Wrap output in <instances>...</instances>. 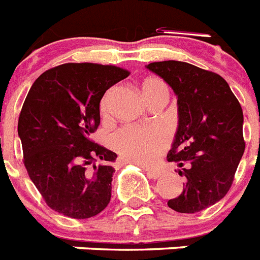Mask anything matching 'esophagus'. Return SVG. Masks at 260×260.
<instances>
[{
  "label": "esophagus",
  "instance_id": "esophagus-1",
  "mask_svg": "<svg viewBox=\"0 0 260 260\" xmlns=\"http://www.w3.org/2000/svg\"><path fill=\"white\" fill-rule=\"evenodd\" d=\"M147 175H148V177H151V179L156 180V179H159V177L163 176L164 171H160V170H147Z\"/></svg>",
  "mask_w": 260,
  "mask_h": 260
}]
</instances>
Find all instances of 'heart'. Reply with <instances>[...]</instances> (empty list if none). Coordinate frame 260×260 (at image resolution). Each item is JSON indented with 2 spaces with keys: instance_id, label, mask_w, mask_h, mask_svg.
<instances>
[{
  "instance_id": "b5f03b06",
  "label": "heart",
  "mask_w": 260,
  "mask_h": 260,
  "mask_svg": "<svg viewBox=\"0 0 260 260\" xmlns=\"http://www.w3.org/2000/svg\"><path fill=\"white\" fill-rule=\"evenodd\" d=\"M141 89L146 100L157 93L168 94L167 84L159 77H147L143 80ZM109 97L110 93L108 92L100 104V112L103 115L108 113ZM110 143L126 161L148 167L156 163L164 152L167 147V137L157 127L125 126L112 135Z\"/></svg>"
}]
</instances>
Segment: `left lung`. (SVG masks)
I'll return each mask as SVG.
<instances>
[{
    "mask_svg": "<svg viewBox=\"0 0 260 260\" xmlns=\"http://www.w3.org/2000/svg\"><path fill=\"white\" fill-rule=\"evenodd\" d=\"M147 68L177 96L179 127L167 160L177 163L185 184L167 205L179 213H197L218 203L232 187L245 152L241 104L216 72L176 60L155 61Z\"/></svg>",
    "mask_w": 260,
    "mask_h": 260,
    "instance_id": "left-lung-1",
    "label": "left lung"
}]
</instances>
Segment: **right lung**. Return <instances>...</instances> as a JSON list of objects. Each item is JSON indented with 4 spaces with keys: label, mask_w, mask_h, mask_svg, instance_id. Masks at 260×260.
Segmentation results:
<instances>
[{
    "label": "right lung",
    "mask_w": 260,
    "mask_h": 260,
    "mask_svg": "<svg viewBox=\"0 0 260 260\" xmlns=\"http://www.w3.org/2000/svg\"><path fill=\"white\" fill-rule=\"evenodd\" d=\"M128 75L115 66L67 63L42 73L28 90L18 118L23 164L55 212L85 219L108 206L117 154L90 135L105 92Z\"/></svg>",
    "instance_id": "1"
}]
</instances>
